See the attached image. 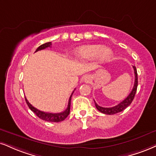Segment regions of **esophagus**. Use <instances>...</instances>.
Returning <instances> with one entry per match:
<instances>
[{"instance_id": "34e87169", "label": "esophagus", "mask_w": 156, "mask_h": 156, "mask_svg": "<svg viewBox=\"0 0 156 156\" xmlns=\"http://www.w3.org/2000/svg\"><path fill=\"white\" fill-rule=\"evenodd\" d=\"M90 80V76L89 75H86V76H84L83 77V81L84 82H88Z\"/></svg>"}]
</instances>
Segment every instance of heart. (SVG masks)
<instances>
[{
	"mask_svg": "<svg viewBox=\"0 0 156 156\" xmlns=\"http://www.w3.org/2000/svg\"><path fill=\"white\" fill-rule=\"evenodd\" d=\"M112 51L110 49L105 48L104 46L101 45L83 46L76 50L74 52L75 56L78 58L91 60L99 56L101 61L108 60L112 56Z\"/></svg>",
	"mask_w": 156,
	"mask_h": 156,
	"instance_id": "1",
	"label": "heart"
}]
</instances>
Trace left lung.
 I'll return each mask as SVG.
<instances>
[{
  "mask_svg": "<svg viewBox=\"0 0 156 156\" xmlns=\"http://www.w3.org/2000/svg\"><path fill=\"white\" fill-rule=\"evenodd\" d=\"M134 69V75H135V77H134V87L132 88V90L131 93H129L127 97L125 98L124 101L121 102L120 103H119L118 105H115V106L111 107V108H103L100 106L95 103V107L100 112L104 113V114H107V115H113L115 114V113H119L121 111H124L126 108H127L129 105L132 103V101H133L134 95H135L136 92H137V83H138V80H137V69H136L135 66H133Z\"/></svg>",
  "mask_w": 156,
  "mask_h": 156,
  "instance_id": "1",
  "label": "left lung"
}]
</instances>
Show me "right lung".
<instances>
[{
	"instance_id": "right-lung-1",
	"label": "right lung",
	"mask_w": 156,
	"mask_h": 156,
	"mask_svg": "<svg viewBox=\"0 0 156 156\" xmlns=\"http://www.w3.org/2000/svg\"><path fill=\"white\" fill-rule=\"evenodd\" d=\"M52 45L51 42H49V43H46L45 44H43L39 47L37 48V50H36L35 52L41 51V50H43L46 48L51 47ZM74 93V91L72 92V95H71L70 98H69V103H68V106H67L66 109L64 111L61 113H48V112H44V111H40L38 109L34 108V106L30 104L29 103V101H27V99L25 98V101H26V103L29 108H30V110L35 113L36 116L39 117L40 119H41L42 120L46 121V122H62V121L64 120L66 118L67 116H69V113H70V105H71V99H72V96Z\"/></svg>"
}]
</instances>
